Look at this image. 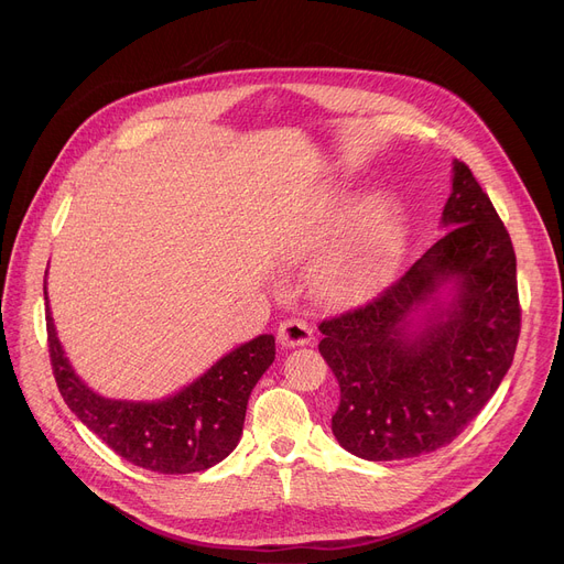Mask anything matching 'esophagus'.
I'll use <instances>...</instances> for the list:
<instances>
[{
    "label": "esophagus",
    "instance_id": "obj_1",
    "mask_svg": "<svg viewBox=\"0 0 564 564\" xmlns=\"http://www.w3.org/2000/svg\"><path fill=\"white\" fill-rule=\"evenodd\" d=\"M278 339L284 346H305L312 341V328L305 318L301 316H291L284 318L280 328H278Z\"/></svg>",
    "mask_w": 564,
    "mask_h": 564
}]
</instances>
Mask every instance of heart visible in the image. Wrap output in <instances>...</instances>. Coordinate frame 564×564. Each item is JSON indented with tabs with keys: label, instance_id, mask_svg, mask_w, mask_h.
Wrapping results in <instances>:
<instances>
[{
	"label": "heart",
	"instance_id": "b5f03b06",
	"mask_svg": "<svg viewBox=\"0 0 564 564\" xmlns=\"http://www.w3.org/2000/svg\"><path fill=\"white\" fill-rule=\"evenodd\" d=\"M354 199L346 195L330 197L321 213V223L314 231L318 240L333 236L344 223L354 216ZM401 248V234L397 213L388 199H369L348 236L344 252L328 263L321 273V282L335 293H371L390 278Z\"/></svg>",
	"mask_w": 564,
	"mask_h": 564
}]
</instances>
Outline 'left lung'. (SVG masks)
I'll list each match as a JSON object with an SVG mask.
<instances>
[{
    "label": "left lung",
    "mask_w": 564,
    "mask_h": 564,
    "mask_svg": "<svg viewBox=\"0 0 564 564\" xmlns=\"http://www.w3.org/2000/svg\"><path fill=\"white\" fill-rule=\"evenodd\" d=\"M449 231L381 296L324 318L318 351L339 383L333 434L369 462L411 459L449 445L487 406L521 333L517 254L489 195L454 160L443 208ZM449 308L412 314L445 282Z\"/></svg>",
    "instance_id": "1"
}]
</instances>
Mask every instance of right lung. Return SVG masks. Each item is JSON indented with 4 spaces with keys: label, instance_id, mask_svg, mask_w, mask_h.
<instances>
[{
    "label": "right lung",
    "instance_id": "right-lung-1",
    "mask_svg": "<svg viewBox=\"0 0 564 564\" xmlns=\"http://www.w3.org/2000/svg\"><path fill=\"white\" fill-rule=\"evenodd\" d=\"M43 296L47 291L43 282ZM50 365L68 409L119 457L140 468L185 475L216 466L243 434L248 399L275 360V337L259 335L234 348L204 377L163 401H117L79 381L45 314Z\"/></svg>",
    "mask_w": 564,
    "mask_h": 564
}]
</instances>
